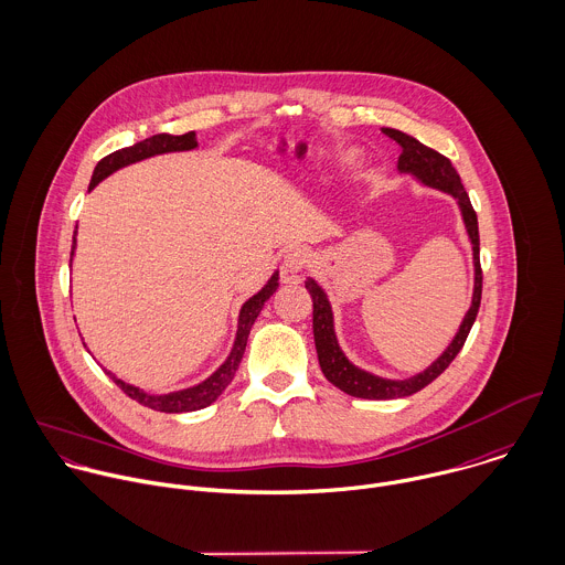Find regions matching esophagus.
Segmentation results:
<instances>
[{"label": "esophagus", "instance_id": "esophagus-1", "mask_svg": "<svg viewBox=\"0 0 565 565\" xmlns=\"http://www.w3.org/2000/svg\"><path fill=\"white\" fill-rule=\"evenodd\" d=\"M308 262H310L308 248H301V246L299 248H290L286 253V257H284V273H290V275L301 273L308 266Z\"/></svg>", "mask_w": 565, "mask_h": 565}]
</instances>
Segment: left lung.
<instances>
[{"mask_svg": "<svg viewBox=\"0 0 565 565\" xmlns=\"http://www.w3.org/2000/svg\"><path fill=\"white\" fill-rule=\"evenodd\" d=\"M385 136H390L392 140H396L403 149L401 158H398V169L403 173H412L418 180H423L429 186H436L440 191L451 193L460 209H462V217L473 244V264H476V290H473V303L456 334V339L451 341V345L447 348V352L431 365L427 367L423 374L412 376L407 381H387V379H379L370 372L359 370L356 365H352L334 337V323H332V310H330V301L326 297V292L315 284V279L306 281V290L312 297V330H315V345H317V354H319V365L321 372L326 374V379L339 387L341 392L356 396V398H367V401H390V398H403V396H412L420 390H425L429 383H434L451 363L454 359L460 354V350L467 343V337L476 323L478 310H480V301H482V266H480V231H478V215L476 209L469 200V193L465 191V184L460 180V173L456 171V167L451 164V160L443 153H438L436 149L423 145L420 140H416L414 136H407L405 131L398 129H383Z\"/></svg>", "mask_w": 565, "mask_h": 565, "instance_id": "8db88e82", "label": "left lung"}]
</instances>
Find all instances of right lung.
Wrapping results in <instances>:
<instances>
[{"instance_id": "1", "label": "right lung", "mask_w": 565, "mask_h": 565, "mask_svg": "<svg viewBox=\"0 0 565 565\" xmlns=\"http://www.w3.org/2000/svg\"><path fill=\"white\" fill-rule=\"evenodd\" d=\"M198 147V140H195V131H189V134H182V136H171V134H156L151 138H145L131 147H125V149H118L105 158L98 160V164L94 167V173H92V180H89V189H94L103 178H107L109 173H114L116 169L125 167V164H131V162H138L142 158H149V156H156V153H167V151H184V149H193ZM74 244H76V231H74ZM74 244H72V255H74ZM277 279L279 275L275 273L270 277V281L255 295L250 297L242 310H239V326H237V337H235V345L228 354V359L224 361V365L211 376L206 379L204 383L195 385V387H189V390H182V392H173V394H164V396H151V394H145L142 390L134 387V385H127L118 379H114L109 372V376L114 379V383L136 403H140L142 407H149L153 412H164V414H182V412H198V409H204L209 407L226 387L228 383L233 381L235 372H237V365L244 356V350H246V341H248V332L257 319V315L262 312L264 303L270 299V295L277 290Z\"/></svg>"}]
</instances>
